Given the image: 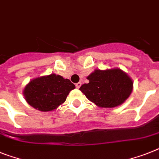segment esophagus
I'll return each mask as SVG.
<instances>
[{"label":"esophagus","instance_id":"1","mask_svg":"<svg viewBox=\"0 0 159 159\" xmlns=\"http://www.w3.org/2000/svg\"><path fill=\"white\" fill-rule=\"evenodd\" d=\"M75 86H76L77 89H79V88H80V86H81V83H80V82L77 83L76 84H75Z\"/></svg>","mask_w":159,"mask_h":159}]
</instances>
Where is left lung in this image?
<instances>
[{
  "label": "left lung",
  "mask_w": 159,
  "mask_h": 159,
  "mask_svg": "<svg viewBox=\"0 0 159 159\" xmlns=\"http://www.w3.org/2000/svg\"><path fill=\"white\" fill-rule=\"evenodd\" d=\"M89 82L80 90L99 107L113 108L123 104L133 89V82L127 73L119 68L95 70L87 77Z\"/></svg>",
  "instance_id": "obj_1"
}]
</instances>
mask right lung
Returning <instances> with one entry per match:
<instances>
[{
	"mask_svg": "<svg viewBox=\"0 0 159 159\" xmlns=\"http://www.w3.org/2000/svg\"><path fill=\"white\" fill-rule=\"evenodd\" d=\"M75 88L68 79L51 74L31 80L23 90L25 100L40 111H54L66 99Z\"/></svg>",
	"mask_w": 159,
	"mask_h": 159,
	"instance_id": "right-lung-1",
	"label": "right lung"
}]
</instances>
